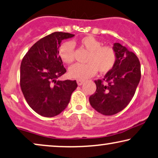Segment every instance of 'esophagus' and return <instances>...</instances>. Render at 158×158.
Segmentation results:
<instances>
[{
	"instance_id": "1",
	"label": "esophagus",
	"mask_w": 158,
	"mask_h": 158,
	"mask_svg": "<svg viewBox=\"0 0 158 158\" xmlns=\"http://www.w3.org/2000/svg\"><path fill=\"white\" fill-rule=\"evenodd\" d=\"M77 84H78L79 86H81L84 82V81H83V80H81V79H77Z\"/></svg>"
}]
</instances>
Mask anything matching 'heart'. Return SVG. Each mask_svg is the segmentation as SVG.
Listing matches in <instances>:
<instances>
[{
	"instance_id": "b5f03b06",
	"label": "heart",
	"mask_w": 158,
	"mask_h": 158,
	"mask_svg": "<svg viewBox=\"0 0 158 158\" xmlns=\"http://www.w3.org/2000/svg\"><path fill=\"white\" fill-rule=\"evenodd\" d=\"M82 47L89 52L86 64H75L69 69L71 78L86 79L94 76L97 71L105 73L112 69L116 61V53L111 46H102V44L94 37L85 36L80 41ZM59 56L64 63L71 64L74 59V44L66 41L60 46Z\"/></svg>"
}]
</instances>
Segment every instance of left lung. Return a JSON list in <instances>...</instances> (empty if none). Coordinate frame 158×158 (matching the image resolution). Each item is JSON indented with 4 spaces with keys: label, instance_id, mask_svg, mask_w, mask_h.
Returning a JSON list of instances; mask_svg holds the SVG:
<instances>
[{
    "label": "left lung",
    "instance_id": "1",
    "mask_svg": "<svg viewBox=\"0 0 158 158\" xmlns=\"http://www.w3.org/2000/svg\"><path fill=\"white\" fill-rule=\"evenodd\" d=\"M112 48L116 53L114 65L103 81H94L97 90L89 97L91 106L104 115L117 114L128 105L141 77L140 64L136 55L119 43L113 44Z\"/></svg>",
    "mask_w": 158,
    "mask_h": 158
}]
</instances>
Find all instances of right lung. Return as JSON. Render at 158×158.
<instances>
[{"mask_svg": "<svg viewBox=\"0 0 158 158\" xmlns=\"http://www.w3.org/2000/svg\"><path fill=\"white\" fill-rule=\"evenodd\" d=\"M74 36L52 33L34 44L22 60L21 91L28 105L41 116L52 117L63 112L77 87L76 80L57 79L66 72L59 48L62 40Z\"/></svg>", "mask_w": 158, "mask_h": 158, "instance_id": "right-lung-1", "label": "right lung"}]
</instances>
